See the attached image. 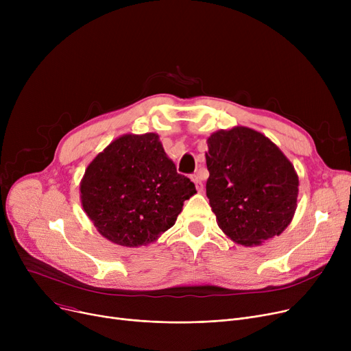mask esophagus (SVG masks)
Returning <instances> with one entry per match:
<instances>
[{
  "mask_svg": "<svg viewBox=\"0 0 351 351\" xmlns=\"http://www.w3.org/2000/svg\"><path fill=\"white\" fill-rule=\"evenodd\" d=\"M192 180H193V183H195V186H196V189H197L199 192H202V191H204V183H202V180H200L199 175H193V176H192Z\"/></svg>",
  "mask_w": 351,
  "mask_h": 351,
  "instance_id": "esophagus-1",
  "label": "esophagus"
}]
</instances>
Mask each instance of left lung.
I'll use <instances>...</instances> for the list:
<instances>
[{
  "label": "left lung",
  "mask_w": 351,
  "mask_h": 351,
  "mask_svg": "<svg viewBox=\"0 0 351 351\" xmlns=\"http://www.w3.org/2000/svg\"><path fill=\"white\" fill-rule=\"evenodd\" d=\"M208 147L206 196L219 228L245 246L279 236L298 206L299 178L290 160L245 126L215 132Z\"/></svg>",
  "instance_id": "1"
}]
</instances>
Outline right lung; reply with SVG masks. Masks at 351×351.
Segmentation results:
<instances>
[{"instance_id": "obj_1", "label": "right lung", "mask_w": 351, "mask_h": 351, "mask_svg": "<svg viewBox=\"0 0 351 351\" xmlns=\"http://www.w3.org/2000/svg\"><path fill=\"white\" fill-rule=\"evenodd\" d=\"M195 193L193 182L176 172L156 134L115 139L89 163L81 182L84 210L98 232L126 247L151 243L171 229Z\"/></svg>"}]
</instances>
